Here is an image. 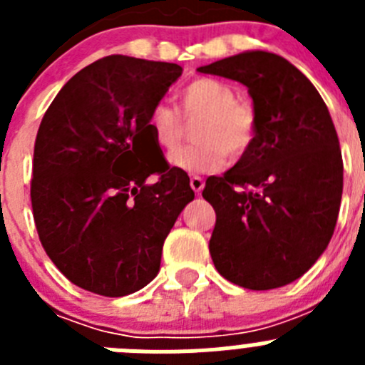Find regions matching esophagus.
<instances>
[{"instance_id":"1","label":"esophagus","mask_w":365,"mask_h":365,"mask_svg":"<svg viewBox=\"0 0 365 365\" xmlns=\"http://www.w3.org/2000/svg\"><path fill=\"white\" fill-rule=\"evenodd\" d=\"M190 186H192L193 192L199 195V193H201V190L205 188V180H202L199 175H193V177H190Z\"/></svg>"}]
</instances>
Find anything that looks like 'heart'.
<instances>
[{"mask_svg":"<svg viewBox=\"0 0 365 365\" xmlns=\"http://www.w3.org/2000/svg\"><path fill=\"white\" fill-rule=\"evenodd\" d=\"M195 122V143L172 155V163L190 173L215 172L250 151L257 137V111L237 98L234 87L217 78H195L177 93V109L155 104L148 113V130L164 151H175L185 140V122Z\"/></svg>","mask_w":365,"mask_h":365,"instance_id":"heart-1","label":"heart"}]
</instances>
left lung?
<instances>
[{"instance_id":"left-lung-1","label":"left lung","mask_w":365,"mask_h":365,"mask_svg":"<svg viewBox=\"0 0 365 365\" xmlns=\"http://www.w3.org/2000/svg\"><path fill=\"white\" fill-rule=\"evenodd\" d=\"M248 87L254 146L222 177H208L210 256L222 278L250 291L294 282L324 254L344 188L340 143L320 93L278 54L250 51L199 67Z\"/></svg>"}]
</instances>
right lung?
Returning a JSON list of instances; mask_svg holds the SVG:
<instances>
[{
  "label": "right lung",
  "instance_id": "obj_1",
  "mask_svg": "<svg viewBox=\"0 0 365 365\" xmlns=\"http://www.w3.org/2000/svg\"><path fill=\"white\" fill-rule=\"evenodd\" d=\"M177 63L100 58L60 89L34 143L31 202L41 247L83 291L118 298L157 276L166 235L195 197L148 130ZM158 177L153 185L145 179Z\"/></svg>",
  "mask_w": 365,
  "mask_h": 365
}]
</instances>
